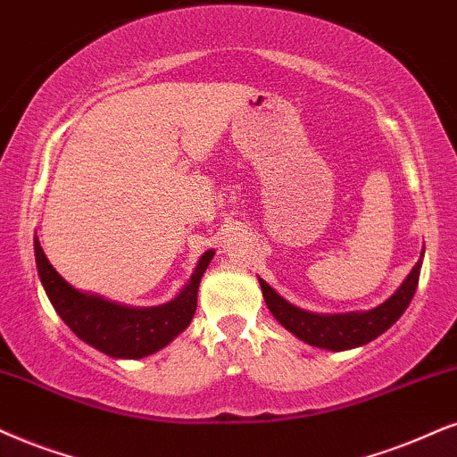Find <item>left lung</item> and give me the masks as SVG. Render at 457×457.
<instances>
[{
  "instance_id": "obj_1",
  "label": "left lung",
  "mask_w": 457,
  "mask_h": 457,
  "mask_svg": "<svg viewBox=\"0 0 457 457\" xmlns=\"http://www.w3.org/2000/svg\"><path fill=\"white\" fill-rule=\"evenodd\" d=\"M420 270L421 257L413 265V270L409 271L407 278L403 280V285L396 288L395 295L386 299L384 303H379L378 308L369 312H348V314H314V312H305L297 308V305L288 303L285 297H280L263 278H259V285H262L263 299L270 312L287 331H291L305 344L316 345V348L342 352L373 342L375 337L388 331L401 319L403 312L411 303L415 288H418Z\"/></svg>"
}]
</instances>
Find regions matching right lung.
Returning a JSON list of instances; mask_svg holds the SVG:
<instances>
[{
    "mask_svg": "<svg viewBox=\"0 0 457 457\" xmlns=\"http://www.w3.org/2000/svg\"><path fill=\"white\" fill-rule=\"evenodd\" d=\"M33 246L39 280L56 314L82 342L113 358L149 356L186 331L195 314L202 274L215 255V251H206L200 257L192 278L172 302L155 308H129L73 288L52 268L37 236Z\"/></svg>",
    "mask_w": 457,
    "mask_h": 457,
    "instance_id": "right-lung-1",
    "label": "right lung"
}]
</instances>
